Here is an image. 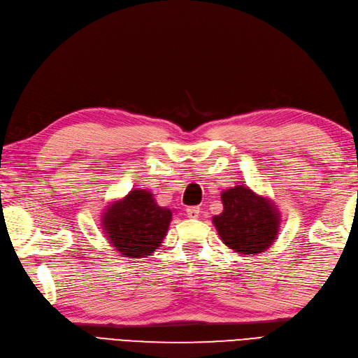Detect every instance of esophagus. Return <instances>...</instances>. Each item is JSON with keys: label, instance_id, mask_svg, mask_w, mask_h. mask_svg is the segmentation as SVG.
<instances>
[{"label": "esophagus", "instance_id": "esophagus-1", "mask_svg": "<svg viewBox=\"0 0 358 358\" xmlns=\"http://www.w3.org/2000/svg\"><path fill=\"white\" fill-rule=\"evenodd\" d=\"M186 213H187V216H189L190 219H195V217H198V216H199V213H201V208H199V207H196V206H194V207H187Z\"/></svg>", "mask_w": 358, "mask_h": 358}]
</instances>
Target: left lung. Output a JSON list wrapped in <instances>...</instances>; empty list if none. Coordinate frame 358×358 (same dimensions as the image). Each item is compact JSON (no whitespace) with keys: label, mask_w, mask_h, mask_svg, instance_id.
Here are the masks:
<instances>
[{"label":"left lung","mask_w":358,"mask_h":358,"mask_svg":"<svg viewBox=\"0 0 358 358\" xmlns=\"http://www.w3.org/2000/svg\"><path fill=\"white\" fill-rule=\"evenodd\" d=\"M221 199L222 213L212 221L228 248L250 257L271 248L278 236L281 216L269 198L237 185L224 190Z\"/></svg>","instance_id":"obj_1"}]
</instances>
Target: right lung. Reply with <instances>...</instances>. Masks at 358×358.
<instances>
[{"label": "right lung", "instance_id": "obj_1", "mask_svg": "<svg viewBox=\"0 0 358 358\" xmlns=\"http://www.w3.org/2000/svg\"><path fill=\"white\" fill-rule=\"evenodd\" d=\"M172 221V210L155 203L148 189H134L110 204L101 217L113 248L130 259H142L159 248Z\"/></svg>", "mask_w": 358, "mask_h": 358}]
</instances>
